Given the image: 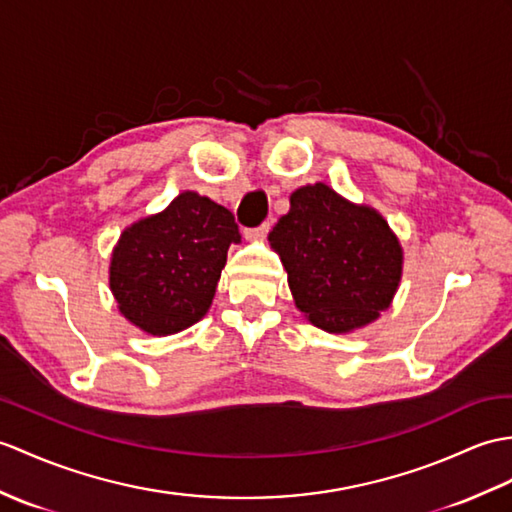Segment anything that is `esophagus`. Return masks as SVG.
Masks as SVG:
<instances>
[{
	"label": "esophagus",
	"mask_w": 512,
	"mask_h": 512,
	"mask_svg": "<svg viewBox=\"0 0 512 512\" xmlns=\"http://www.w3.org/2000/svg\"><path fill=\"white\" fill-rule=\"evenodd\" d=\"M270 231V222H264L259 224V227H253V229H244V237L246 240H261V237H266Z\"/></svg>",
	"instance_id": "obj_1"
}]
</instances>
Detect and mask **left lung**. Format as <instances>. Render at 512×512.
I'll return each instance as SVG.
<instances>
[{
    "label": "left lung",
    "mask_w": 512,
    "mask_h": 512,
    "mask_svg": "<svg viewBox=\"0 0 512 512\" xmlns=\"http://www.w3.org/2000/svg\"><path fill=\"white\" fill-rule=\"evenodd\" d=\"M268 240L296 307L331 334L368 325L397 292L401 246L386 220L323 183L296 189Z\"/></svg>",
    "instance_id": "1"
}]
</instances>
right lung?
<instances>
[{
    "instance_id": "right-lung-1",
    "label": "right lung",
    "mask_w": 512,
    "mask_h": 512,
    "mask_svg": "<svg viewBox=\"0 0 512 512\" xmlns=\"http://www.w3.org/2000/svg\"><path fill=\"white\" fill-rule=\"evenodd\" d=\"M233 242L240 231L229 209L196 192L178 194L115 246L111 290L120 312L152 336L192 327L209 310Z\"/></svg>"
}]
</instances>
